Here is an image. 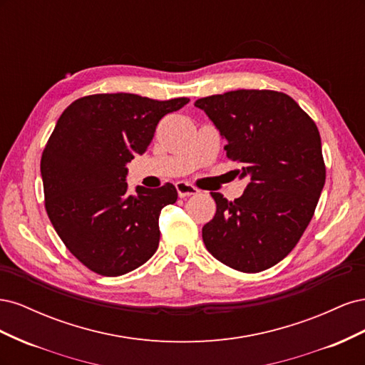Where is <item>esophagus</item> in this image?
I'll return each mask as SVG.
<instances>
[{
  "instance_id": "34e87169",
  "label": "esophagus",
  "mask_w": 365,
  "mask_h": 365,
  "mask_svg": "<svg viewBox=\"0 0 365 365\" xmlns=\"http://www.w3.org/2000/svg\"><path fill=\"white\" fill-rule=\"evenodd\" d=\"M176 192H178L180 197H185V196H192V195H197V189L193 187L192 184L185 182V181H178L175 184Z\"/></svg>"
}]
</instances>
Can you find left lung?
Returning <instances> with one entry per match:
<instances>
[{
    "label": "left lung",
    "instance_id": "obj_1",
    "mask_svg": "<svg viewBox=\"0 0 365 365\" xmlns=\"http://www.w3.org/2000/svg\"><path fill=\"white\" fill-rule=\"evenodd\" d=\"M230 160L247 178L240 197L212 192L216 215L202 227L205 248L242 272L283 260L311 222L326 181L322 138L314 120L288 94L237 90L197 98Z\"/></svg>",
    "mask_w": 365,
    "mask_h": 365
}]
</instances>
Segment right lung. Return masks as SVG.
I'll return each instance as SVG.
<instances>
[{
	"mask_svg": "<svg viewBox=\"0 0 365 365\" xmlns=\"http://www.w3.org/2000/svg\"><path fill=\"white\" fill-rule=\"evenodd\" d=\"M189 98L137 94L77 98L59 117L41 158L46 208L73 256L91 271L117 277L146 263L160 244L161 208L176 202L175 185H138L128 193L126 164L143 155L158 121Z\"/></svg>",
	"mask_w": 365,
	"mask_h": 365,
	"instance_id": "right-lung-1",
	"label": "right lung"
}]
</instances>
